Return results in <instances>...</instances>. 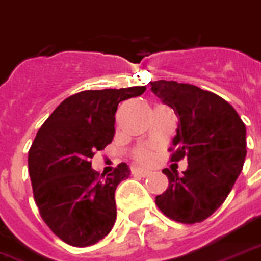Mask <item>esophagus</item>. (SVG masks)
<instances>
[{"mask_svg": "<svg viewBox=\"0 0 261 261\" xmlns=\"http://www.w3.org/2000/svg\"><path fill=\"white\" fill-rule=\"evenodd\" d=\"M133 174L134 175H140V177H148L150 174L149 170H144V169H134L133 170Z\"/></svg>", "mask_w": 261, "mask_h": 261, "instance_id": "1", "label": "esophagus"}]
</instances>
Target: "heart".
<instances>
[{"label": "heart", "mask_w": 261, "mask_h": 261, "mask_svg": "<svg viewBox=\"0 0 261 261\" xmlns=\"http://www.w3.org/2000/svg\"><path fill=\"white\" fill-rule=\"evenodd\" d=\"M137 158H138L141 163H149L150 159H152V155H150L149 152H146V150H141Z\"/></svg>", "instance_id": "obj_1"}]
</instances>
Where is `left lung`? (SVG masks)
<instances>
[{"label": "left lung", "mask_w": 261, "mask_h": 261, "mask_svg": "<svg viewBox=\"0 0 261 261\" xmlns=\"http://www.w3.org/2000/svg\"><path fill=\"white\" fill-rule=\"evenodd\" d=\"M150 91L178 117L171 160L188 159V169L163 170L169 188L156 204L174 221L200 223L219 209L232 190L246 158V127L221 96L192 84L150 82Z\"/></svg>", "instance_id": "obj_1"}]
</instances>
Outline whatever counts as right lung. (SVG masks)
<instances>
[{
  "label": "right lung",
  "instance_id": "add662e5",
  "mask_svg": "<svg viewBox=\"0 0 261 261\" xmlns=\"http://www.w3.org/2000/svg\"><path fill=\"white\" fill-rule=\"evenodd\" d=\"M145 90L128 87L74 94L38 130L29 150L33 195L42 220L63 242L84 248L111 232L115 191L130 170L121 163L99 177L90 160L113 140L117 105Z\"/></svg>",
  "mask_w": 261,
  "mask_h": 261
}]
</instances>
